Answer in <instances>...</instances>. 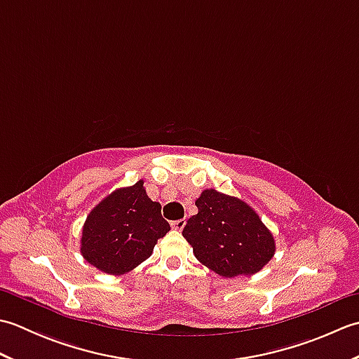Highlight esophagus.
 Instances as JSON below:
<instances>
[{
    "mask_svg": "<svg viewBox=\"0 0 359 359\" xmlns=\"http://www.w3.org/2000/svg\"><path fill=\"white\" fill-rule=\"evenodd\" d=\"M187 220L185 219H179V220H174V222H171V226L174 228V230H182V228L185 226Z\"/></svg>",
    "mask_w": 359,
    "mask_h": 359,
    "instance_id": "1",
    "label": "esophagus"
}]
</instances>
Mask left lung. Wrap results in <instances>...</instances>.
Masks as SVG:
<instances>
[{
    "mask_svg": "<svg viewBox=\"0 0 359 359\" xmlns=\"http://www.w3.org/2000/svg\"><path fill=\"white\" fill-rule=\"evenodd\" d=\"M196 207L199 211L188 219L182 234L210 270L224 278L245 276L273 257V234L245 202L205 189Z\"/></svg>",
    "mask_w": 359,
    "mask_h": 359,
    "instance_id": "8db88e82",
    "label": "left lung"
}]
</instances>
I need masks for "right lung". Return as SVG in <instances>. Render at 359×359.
<instances>
[{
  "instance_id": "add662e5",
  "label": "right lung",
  "mask_w": 359,
  "mask_h": 359,
  "mask_svg": "<svg viewBox=\"0 0 359 359\" xmlns=\"http://www.w3.org/2000/svg\"><path fill=\"white\" fill-rule=\"evenodd\" d=\"M162 207L143 182L114 191L90 211L81 234V255L95 269L123 274L151 256L157 239L170 231Z\"/></svg>"
}]
</instances>
